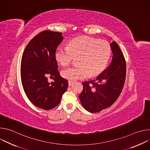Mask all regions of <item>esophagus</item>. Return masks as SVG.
<instances>
[{"mask_svg": "<svg viewBox=\"0 0 150 150\" xmlns=\"http://www.w3.org/2000/svg\"><path fill=\"white\" fill-rule=\"evenodd\" d=\"M74 82L72 81H68V84H69V86H71V85H72L74 84Z\"/></svg>", "mask_w": 150, "mask_h": 150, "instance_id": "esophagus-1", "label": "esophagus"}]
</instances>
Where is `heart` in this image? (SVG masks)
<instances>
[{
    "instance_id": "obj_1",
    "label": "heart",
    "mask_w": 150,
    "mask_h": 150,
    "mask_svg": "<svg viewBox=\"0 0 150 150\" xmlns=\"http://www.w3.org/2000/svg\"><path fill=\"white\" fill-rule=\"evenodd\" d=\"M111 53L112 48L108 42L83 37L71 40L67 47L59 46L55 57L62 67L69 65L75 57L78 58V66L68 68L61 72L63 78L73 81L101 73L108 65Z\"/></svg>"
}]
</instances>
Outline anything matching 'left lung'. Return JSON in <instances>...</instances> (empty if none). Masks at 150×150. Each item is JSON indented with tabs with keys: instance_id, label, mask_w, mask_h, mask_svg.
<instances>
[{
	"instance_id": "left-lung-1",
	"label": "left lung",
	"mask_w": 150,
	"mask_h": 150,
	"mask_svg": "<svg viewBox=\"0 0 150 150\" xmlns=\"http://www.w3.org/2000/svg\"><path fill=\"white\" fill-rule=\"evenodd\" d=\"M113 59L108 68L96 79L82 83L79 95L82 105L87 111L97 113L110 107L119 97L126 78V61L115 41L110 44Z\"/></svg>"
}]
</instances>
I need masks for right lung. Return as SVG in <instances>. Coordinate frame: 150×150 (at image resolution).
I'll return each instance as SVG.
<instances>
[{
    "instance_id": "1",
    "label": "right lung",
    "mask_w": 150,
    "mask_h": 150,
    "mask_svg": "<svg viewBox=\"0 0 150 150\" xmlns=\"http://www.w3.org/2000/svg\"><path fill=\"white\" fill-rule=\"evenodd\" d=\"M62 33L42 31L28 42L21 63V78L30 101L44 110L54 108L66 91L68 82L60 76L55 57L56 50L63 40ZM49 76L54 80L48 82Z\"/></svg>"
}]
</instances>
